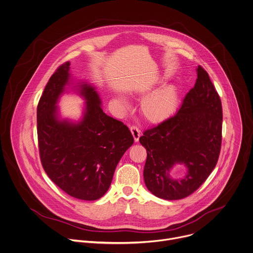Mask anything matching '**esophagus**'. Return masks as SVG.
Returning <instances> with one entry per match:
<instances>
[{"label": "esophagus", "instance_id": "34e87169", "mask_svg": "<svg viewBox=\"0 0 253 253\" xmlns=\"http://www.w3.org/2000/svg\"><path fill=\"white\" fill-rule=\"evenodd\" d=\"M130 131H131V133H132V136H133V138H134V141L137 142V141L139 140V137H140V130H139L136 126H130Z\"/></svg>", "mask_w": 253, "mask_h": 253}]
</instances>
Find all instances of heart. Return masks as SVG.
I'll list each match as a JSON object with an SVG mask.
<instances>
[{
  "label": "heart",
  "mask_w": 253,
  "mask_h": 253,
  "mask_svg": "<svg viewBox=\"0 0 253 253\" xmlns=\"http://www.w3.org/2000/svg\"><path fill=\"white\" fill-rule=\"evenodd\" d=\"M150 91L151 87H145L141 90V93L145 95ZM178 102V88L174 84L164 85L142 100L140 106L141 116L152 125H160L173 116L177 110ZM117 103L123 109L127 106L126 100L121 96L117 98Z\"/></svg>",
  "instance_id": "obj_1"
}]
</instances>
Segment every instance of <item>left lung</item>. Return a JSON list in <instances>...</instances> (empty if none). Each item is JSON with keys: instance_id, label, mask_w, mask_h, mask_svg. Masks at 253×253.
Segmentation results:
<instances>
[{"instance_id": "left-lung-1", "label": "left lung", "mask_w": 253, "mask_h": 253, "mask_svg": "<svg viewBox=\"0 0 253 253\" xmlns=\"http://www.w3.org/2000/svg\"><path fill=\"white\" fill-rule=\"evenodd\" d=\"M194 86L177 113L147 129L139 142L147 151L145 184L155 196L176 200L193 193L215 168L222 142V104L207 72L198 66ZM176 164L188 169L182 179H172Z\"/></svg>"}]
</instances>
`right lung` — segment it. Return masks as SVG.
<instances>
[{"instance_id": "obj_1", "label": "right lung", "mask_w": 253, "mask_h": 253, "mask_svg": "<svg viewBox=\"0 0 253 253\" xmlns=\"http://www.w3.org/2000/svg\"><path fill=\"white\" fill-rule=\"evenodd\" d=\"M70 62L50 78L37 106V134L42 166L69 195L96 200L109 189L116 167L132 145L122 122L106 115L96 87L79 83L73 88L85 100L81 121L61 119L58 102L72 84Z\"/></svg>"}]
</instances>
